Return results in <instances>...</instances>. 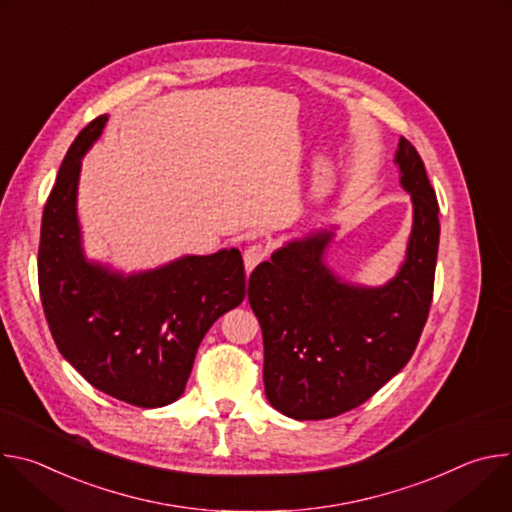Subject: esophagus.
<instances>
[{
    "mask_svg": "<svg viewBox=\"0 0 512 512\" xmlns=\"http://www.w3.org/2000/svg\"><path fill=\"white\" fill-rule=\"evenodd\" d=\"M265 259V251L261 245H251L245 253H243V261H245V271L247 275L253 273V269Z\"/></svg>",
    "mask_w": 512,
    "mask_h": 512,
    "instance_id": "34e87169",
    "label": "esophagus"
}]
</instances>
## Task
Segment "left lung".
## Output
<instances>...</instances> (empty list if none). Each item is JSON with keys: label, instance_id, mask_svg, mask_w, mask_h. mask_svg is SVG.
<instances>
[{"label": "left lung", "instance_id": "obj_1", "mask_svg": "<svg viewBox=\"0 0 512 512\" xmlns=\"http://www.w3.org/2000/svg\"><path fill=\"white\" fill-rule=\"evenodd\" d=\"M395 166L411 196L405 257L381 285L344 279L326 253L338 225L285 241L249 277L263 332L267 401L291 419H328L373 397L409 362L425 326L440 221L413 145L401 137Z\"/></svg>", "mask_w": 512, "mask_h": 512}]
</instances>
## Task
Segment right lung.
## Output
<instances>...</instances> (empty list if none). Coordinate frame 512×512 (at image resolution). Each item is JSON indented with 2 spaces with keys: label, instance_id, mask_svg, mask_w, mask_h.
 I'll return each mask as SVG.
<instances>
[{
  "label": "right lung",
  "instance_id": "right-lung-1",
  "mask_svg": "<svg viewBox=\"0 0 512 512\" xmlns=\"http://www.w3.org/2000/svg\"><path fill=\"white\" fill-rule=\"evenodd\" d=\"M107 121H91L60 164L42 214L40 296L60 354L95 389L164 407L184 393L210 326L245 300V267L235 247L131 273L87 257L79 180Z\"/></svg>",
  "mask_w": 512,
  "mask_h": 512
}]
</instances>
